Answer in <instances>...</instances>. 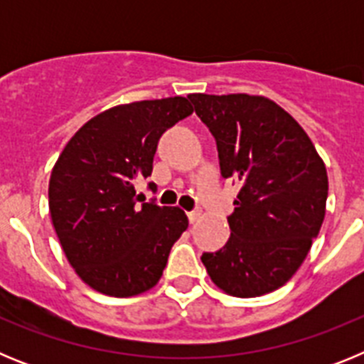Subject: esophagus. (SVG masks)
I'll return each mask as SVG.
<instances>
[{
	"instance_id": "obj_1",
	"label": "esophagus",
	"mask_w": 364,
	"mask_h": 364,
	"mask_svg": "<svg viewBox=\"0 0 364 364\" xmlns=\"http://www.w3.org/2000/svg\"><path fill=\"white\" fill-rule=\"evenodd\" d=\"M200 217H202V213L198 210L189 211V213H188V218H189V222H191V224H195V222L200 220Z\"/></svg>"
}]
</instances>
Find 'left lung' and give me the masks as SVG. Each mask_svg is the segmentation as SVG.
Instances as JSON below:
<instances>
[{"mask_svg":"<svg viewBox=\"0 0 364 364\" xmlns=\"http://www.w3.org/2000/svg\"><path fill=\"white\" fill-rule=\"evenodd\" d=\"M215 136L220 173L240 184L228 217L231 237L200 260L235 297H259L294 277L319 235L328 175L314 144L264 96L189 95Z\"/></svg>","mask_w":364,"mask_h":364,"instance_id":"1","label":"left lung"}]
</instances>
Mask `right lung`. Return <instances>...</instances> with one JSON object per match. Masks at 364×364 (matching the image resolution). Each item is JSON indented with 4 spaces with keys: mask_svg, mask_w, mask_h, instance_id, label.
<instances>
[{
    "mask_svg": "<svg viewBox=\"0 0 364 364\" xmlns=\"http://www.w3.org/2000/svg\"><path fill=\"white\" fill-rule=\"evenodd\" d=\"M191 112L182 96L117 105L80 127L54 164L53 226L67 260L92 290L133 297L162 277L188 217L180 208L144 202L134 180L151 176L160 136Z\"/></svg>",
    "mask_w": 364,
    "mask_h": 364,
    "instance_id": "right-lung-1",
    "label": "right lung"
}]
</instances>
